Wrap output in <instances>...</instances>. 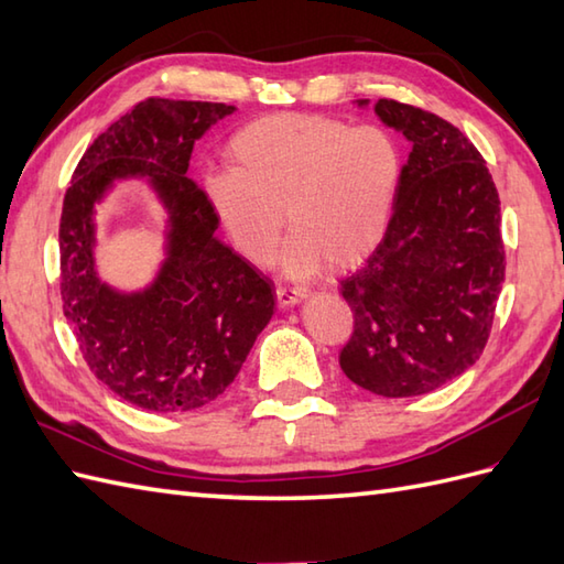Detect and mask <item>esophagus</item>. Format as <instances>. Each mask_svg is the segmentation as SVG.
Segmentation results:
<instances>
[{
    "label": "esophagus",
    "mask_w": 564,
    "mask_h": 564,
    "mask_svg": "<svg viewBox=\"0 0 564 564\" xmlns=\"http://www.w3.org/2000/svg\"><path fill=\"white\" fill-rule=\"evenodd\" d=\"M274 296H278L280 306H294L306 299V290H301V286H278Z\"/></svg>",
    "instance_id": "1"
}]
</instances>
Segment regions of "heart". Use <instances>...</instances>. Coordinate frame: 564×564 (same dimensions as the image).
Returning a JSON list of instances; mask_svg holds the SVG:
<instances>
[{"instance_id": "heart-1", "label": "heart", "mask_w": 564, "mask_h": 564, "mask_svg": "<svg viewBox=\"0 0 564 564\" xmlns=\"http://www.w3.org/2000/svg\"><path fill=\"white\" fill-rule=\"evenodd\" d=\"M227 170L203 176V198L246 263H272L282 227L292 229L282 263L294 278L325 265L345 272L376 251L400 184V153L378 127L282 112L231 135ZM285 215H281V210Z\"/></svg>"}]
</instances>
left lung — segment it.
<instances>
[{
  "label": "left lung",
  "instance_id": "8db88e82",
  "mask_svg": "<svg viewBox=\"0 0 564 564\" xmlns=\"http://www.w3.org/2000/svg\"><path fill=\"white\" fill-rule=\"evenodd\" d=\"M376 115L411 153L386 237L341 280L354 333L339 366L368 392L416 397L484 354L505 282L500 198L486 160L449 121L386 98Z\"/></svg>",
  "mask_w": 564,
  "mask_h": 564
}]
</instances>
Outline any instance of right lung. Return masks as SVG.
<instances>
[{"label":"right lung","instance_id":"1","mask_svg":"<svg viewBox=\"0 0 564 564\" xmlns=\"http://www.w3.org/2000/svg\"><path fill=\"white\" fill-rule=\"evenodd\" d=\"M225 102L148 98L90 143L59 219V290L78 349L123 402L191 411L217 400L274 311L270 280L215 237L203 188L186 176L194 143L235 112ZM148 177L169 208L156 282L121 295L94 272V203L117 177Z\"/></svg>","mask_w":564,"mask_h":564}]
</instances>
